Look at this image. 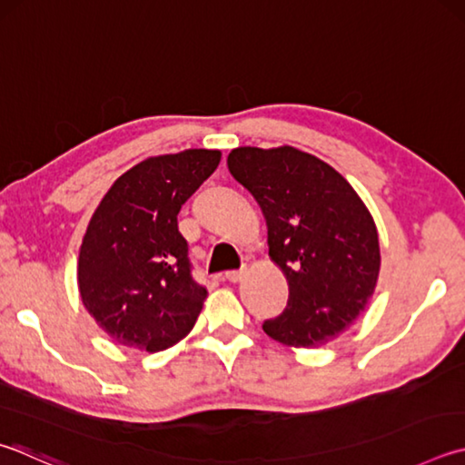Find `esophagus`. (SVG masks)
I'll return each mask as SVG.
<instances>
[{
    "instance_id": "esophagus-1",
    "label": "esophagus",
    "mask_w": 465,
    "mask_h": 465,
    "mask_svg": "<svg viewBox=\"0 0 465 465\" xmlns=\"http://www.w3.org/2000/svg\"><path fill=\"white\" fill-rule=\"evenodd\" d=\"M243 274H246V270H243V268H240V270H230V272H225V281L240 282L242 278H243Z\"/></svg>"
}]
</instances>
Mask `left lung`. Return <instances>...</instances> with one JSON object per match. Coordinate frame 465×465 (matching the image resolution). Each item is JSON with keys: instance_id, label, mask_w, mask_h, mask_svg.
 <instances>
[{"instance_id": "1", "label": "left lung", "mask_w": 465, "mask_h": 465, "mask_svg": "<svg viewBox=\"0 0 465 465\" xmlns=\"http://www.w3.org/2000/svg\"><path fill=\"white\" fill-rule=\"evenodd\" d=\"M227 168L264 213L268 254L289 281V302L264 321L289 348H319L343 333L374 294L378 232L343 176L292 146L230 152Z\"/></svg>"}]
</instances>
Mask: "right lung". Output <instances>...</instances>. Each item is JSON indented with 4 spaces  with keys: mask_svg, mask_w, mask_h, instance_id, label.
<instances>
[{
    "mask_svg": "<svg viewBox=\"0 0 465 465\" xmlns=\"http://www.w3.org/2000/svg\"><path fill=\"white\" fill-rule=\"evenodd\" d=\"M222 160L191 148L132 166L101 199L81 243V301L115 343L163 351L187 335L207 297L191 274L179 215Z\"/></svg>",
    "mask_w": 465,
    "mask_h": 465,
    "instance_id": "add662e5",
    "label": "right lung"
}]
</instances>
